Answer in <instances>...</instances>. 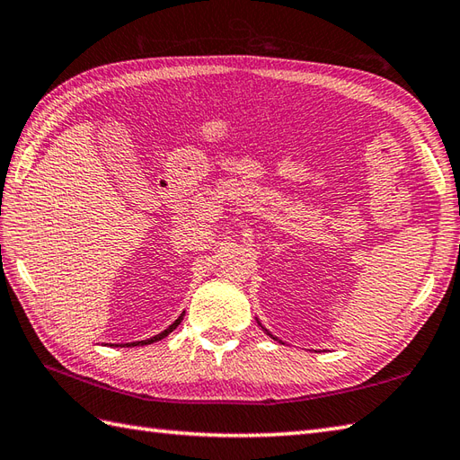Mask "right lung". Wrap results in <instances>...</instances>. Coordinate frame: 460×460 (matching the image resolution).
<instances>
[{"mask_svg": "<svg viewBox=\"0 0 460 460\" xmlns=\"http://www.w3.org/2000/svg\"><path fill=\"white\" fill-rule=\"evenodd\" d=\"M180 322H181V316H180L178 320H175V322H173V324H172V326H170L168 330H164V332H160V334H158V336H154V338H148V340H142V341H130V344H124V346H146V344H152V341H158V340H162V338H165V336H168L172 330H175V328H178V324H180Z\"/></svg>", "mask_w": 460, "mask_h": 460, "instance_id": "1", "label": "right lung"}]
</instances>
